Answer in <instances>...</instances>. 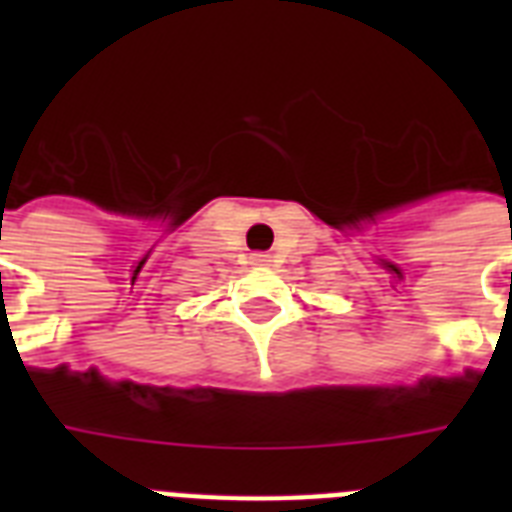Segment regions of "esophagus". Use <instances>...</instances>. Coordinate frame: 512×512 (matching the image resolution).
<instances>
[{
	"label": "esophagus",
	"mask_w": 512,
	"mask_h": 512,
	"mask_svg": "<svg viewBox=\"0 0 512 512\" xmlns=\"http://www.w3.org/2000/svg\"><path fill=\"white\" fill-rule=\"evenodd\" d=\"M252 260V265H268L271 260H268V255H263V252H255V255L249 257Z\"/></svg>",
	"instance_id": "1"
}]
</instances>
